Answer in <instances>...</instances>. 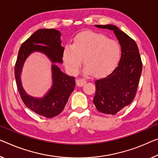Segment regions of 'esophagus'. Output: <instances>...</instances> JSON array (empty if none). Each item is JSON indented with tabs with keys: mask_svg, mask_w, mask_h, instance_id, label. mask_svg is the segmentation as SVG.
<instances>
[{
	"mask_svg": "<svg viewBox=\"0 0 158 158\" xmlns=\"http://www.w3.org/2000/svg\"><path fill=\"white\" fill-rule=\"evenodd\" d=\"M85 83H86V81H85V80H83V79L78 78L76 80V85L78 87H82V85H84Z\"/></svg>",
	"mask_w": 158,
	"mask_h": 158,
	"instance_id": "esophagus-1",
	"label": "esophagus"
}]
</instances>
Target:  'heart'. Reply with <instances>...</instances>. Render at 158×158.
Masks as SVG:
<instances>
[{"mask_svg": "<svg viewBox=\"0 0 158 158\" xmlns=\"http://www.w3.org/2000/svg\"><path fill=\"white\" fill-rule=\"evenodd\" d=\"M121 54V47L116 40L102 33L86 31L75 37L73 44L65 46L63 58L65 68L72 75L77 73L83 58L84 73L102 77L116 67Z\"/></svg>", "mask_w": 158, "mask_h": 158, "instance_id": "1", "label": "heart"}]
</instances>
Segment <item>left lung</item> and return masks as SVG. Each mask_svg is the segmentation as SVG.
<instances>
[{
	"label": "left lung",
	"mask_w": 158,
	"mask_h": 158,
	"mask_svg": "<svg viewBox=\"0 0 158 158\" xmlns=\"http://www.w3.org/2000/svg\"><path fill=\"white\" fill-rule=\"evenodd\" d=\"M112 30L121 46L118 66L110 75L95 81L93 103L99 112L114 115L132 102L142 72V62L136 43L115 25H94Z\"/></svg>",
	"instance_id": "1"
}]
</instances>
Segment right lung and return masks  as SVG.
<instances>
[{"instance_id":"add662e5","label":"right lung","mask_w":158,"mask_h":158,"mask_svg":"<svg viewBox=\"0 0 158 158\" xmlns=\"http://www.w3.org/2000/svg\"><path fill=\"white\" fill-rule=\"evenodd\" d=\"M60 36L61 33L54 29L36 31L21 45L15 66L17 87L23 102L34 112L47 118L54 117L61 112L76 85L75 77L67 76L57 65L63 63L64 49ZM35 52L44 54L52 63V85L42 98H35L27 94L21 81L23 64Z\"/></svg>"}]
</instances>
